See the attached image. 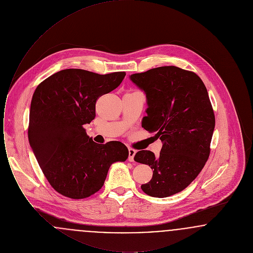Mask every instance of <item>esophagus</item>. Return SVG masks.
Segmentation results:
<instances>
[{"mask_svg": "<svg viewBox=\"0 0 253 253\" xmlns=\"http://www.w3.org/2000/svg\"><path fill=\"white\" fill-rule=\"evenodd\" d=\"M135 153H136V151L135 150H133L132 148H130L129 149V157H128V160L130 161V162H132L134 159V156H135Z\"/></svg>", "mask_w": 253, "mask_h": 253, "instance_id": "obj_1", "label": "esophagus"}]
</instances>
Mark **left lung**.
Masks as SVG:
<instances>
[{
    "label": "left lung",
    "instance_id": "obj_1",
    "mask_svg": "<svg viewBox=\"0 0 253 253\" xmlns=\"http://www.w3.org/2000/svg\"><path fill=\"white\" fill-rule=\"evenodd\" d=\"M130 80L146 95L142 127L163 142L158 157L144 150L134 156L153 169L141 189L150 196L168 197L186 189L210 156L215 118L208 91L195 73L176 66L132 74Z\"/></svg>",
    "mask_w": 253,
    "mask_h": 253
}]
</instances>
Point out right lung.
I'll return each instance as SVG.
<instances>
[{"label":"right lung","instance_id":"right-lung-1","mask_svg":"<svg viewBox=\"0 0 253 253\" xmlns=\"http://www.w3.org/2000/svg\"><path fill=\"white\" fill-rule=\"evenodd\" d=\"M125 75L65 69L38 85L30 105L29 144L46 179L60 194L89 197L101 189L110 166L128 158L123 143L97 144L84 128L96 117V99L116 89Z\"/></svg>","mask_w":253,"mask_h":253}]
</instances>
